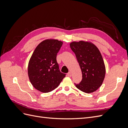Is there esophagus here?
Here are the masks:
<instances>
[{
  "label": "esophagus",
  "mask_w": 128,
  "mask_h": 128,
  "mask_svg": "<svg viewBox=\"0 0 128 128\" xmlns=\"http://www.w3.org/2000/svg\"><path fill=\"white\" fill-rule=\"evenodd\" d=\"M67 76H69V77H71L72 76V72H69L68 74H67Z\"/></svg>",
  "instance_id": "esophagus-1"
}]
</instances>
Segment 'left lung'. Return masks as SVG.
Listing matches in <instances>:
<instances>
[{"label": "left lung", "mask_w": 128, "mask_h": 128, "mask_svg": "<svg viewBox=\"0 0 128 128\" xmlns=\"http://www.w3.org/2000/svg\"><path fill=\"white\" fill-rule=\"evenodd\" d=\"M70 47L75 53L82 71V80L76 87L86 94L96 91L102 86L105 77L106 68L98 48L92 42L74 41Z\"/></svg>", "instance_id": "1"}]
</instances>
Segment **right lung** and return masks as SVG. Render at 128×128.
<instances>
[{
  "instance_id": "1",
  "label": "right lung",
  "mask_w": 128,
  "mask_h": 128,
  "mask_svg": "<svg viewBox=\"0 0 128 128\" xmlns=\"http://www.w3.org/2000/svg\"><path fill=\"white\" fill-rule=\"evenodd\" d=\"M63 42L47 39L37 45L29 60L28 74L32 86L43 93L56 88L66 74L60 72L56 55Z\"/></svg>"
}]
</instances>
